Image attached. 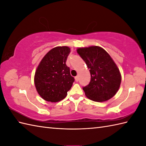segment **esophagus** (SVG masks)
<instances>
[{
  "instance_id": "obj_1",
  "label": "esophagus",
  "mask_w": 146,
  "mask_h": 146,
  "mask_svg": "<svg viewBox=\"0 0 146 146\" xmlns=\"http://www.w3.org/2000/svg\"><path fill=\"white\" fill-rule=\"evenodd\" d=\"M75 80H76V82H78L79 81V76H75Z\"/></svg>"
}]
</instances>
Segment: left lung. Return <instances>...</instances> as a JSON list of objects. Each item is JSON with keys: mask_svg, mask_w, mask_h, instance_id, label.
<instances>
[{"mask_svg": "<svg viewBox=\"0 0 146 146\" xmlns=\"http://www.w3.org/2000/svg\"><path fill=\"white\" fill-rule=\"evenodd\" d=\"M77 52L89 69L91 80L83 87L86 97L95 102L109 100L119 90L121 75L108 52L99 46L80 48Z\"/></svg>", "mask_w": 146, "mask_h": 146, "instance_id": "1", "label": "left lung"}]
</instances>
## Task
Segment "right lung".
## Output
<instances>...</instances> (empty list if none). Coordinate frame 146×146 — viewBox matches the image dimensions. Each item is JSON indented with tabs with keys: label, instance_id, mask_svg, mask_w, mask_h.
<instances>
[{
	"label": "right lung",
	"instance_id": "1",
	"mask_svg": "<svg viewBox=\"0 0 146 146\" xmlns=\"http://www.w3.org/2000/svg\"><path fill=\"white\" fill-rule=\"evenodd\" d=\"M70 48L58 46L49 51L37 68L35 83L39 95L44 100L57 102L63 100L72 86L75 78L71 76L66 64Z\"/></svg>",
	"mask_w": 146,
	"mask_h": 146
}]
</instances>
